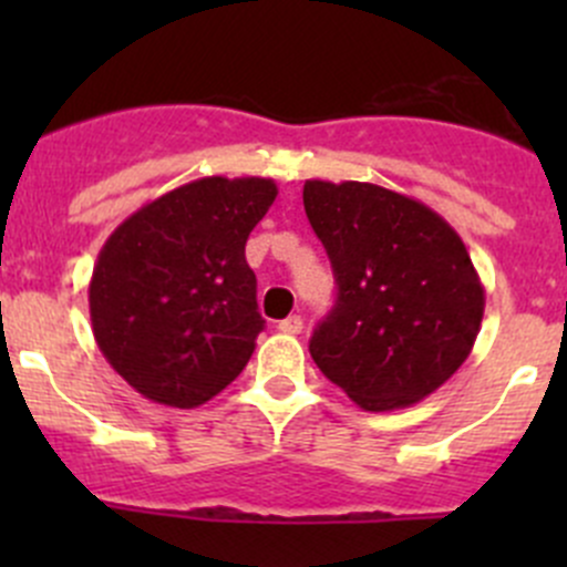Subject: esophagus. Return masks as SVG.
Returning <instances> with one entry per match:
<instances>
[{"label": "esophagus", "mask_w": 567, "mask_h": 567, "mask_svg": "<svg viewBox=\"0 0 567 567\" xmlns=\"http://www.w3.org/2000/svg\"><path fill=\"white\" fill-rule=\"evenodd\" d=\"M277 329L282 331V334H301V329H305V320H301V316H288L285 320H279Z\"/></svg>", "instance_id": "34e87169"}]
</instances>
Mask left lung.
<instances>
[{"label": "left lung", "instance_id": "obj_1", "mask_svg": "<svg viewBox=\"0 0 567 567\" xmlns=\"http://www.w3.org/2000/svg\"><path fill=\"white\" fill-rule=\"evenodd\" d=\"M305 210L337 279L310 353L364 411L420 403L466 362L485 290L466 244L425 203L362 181H307Z\"/></svg>", "mask_w": 567, "mask_h": 567}]
</instances>
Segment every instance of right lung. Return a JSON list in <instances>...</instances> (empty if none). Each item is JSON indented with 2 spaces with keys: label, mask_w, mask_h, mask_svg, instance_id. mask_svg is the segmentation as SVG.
I'll use <instances>...</instances> for the list:
<instances>
[{
  "label": "right lung",
  "mask_w": 567,
  "mask_h": 567,
  "mask_svg": "<svg viewBox=\"0 0 567 567\" xmlns=\"http://www.w3.org/2000/svg\"><path fill=\"white\" fill-rule=\"evenodd\" d=\"M274 199L271 177H199L106 238L90 320L106 362L142 398L197 409L247 368L266 320L244 249Z\"/></svg>",
  "instance_id": "1"
}]
</instances>
